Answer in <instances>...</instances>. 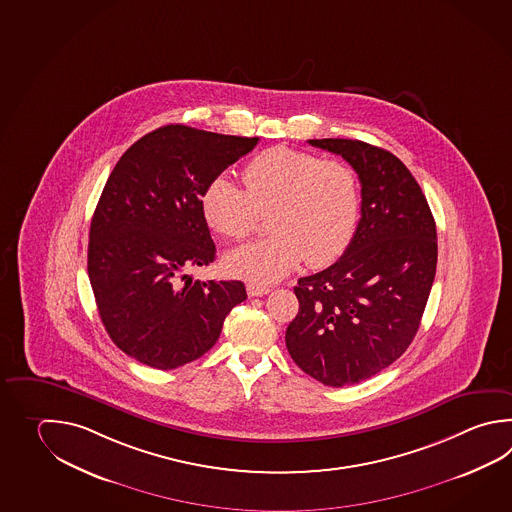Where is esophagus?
I'll return each instance as SVG.
<instances>
[{"mask_svg": "<svg viewBox=\"0 0 512 512\" xmlns=\"http://www.w3.org/2000/svg\"><path fill=\"white\" fill-rule=\"evenodd\" d=\"M246 290H248V295H250V297H262V295H268V293L272 292V288H270V286L255 284V282H250V284L246 286Z\"/></svg>", "mask_w": 512, "mask_h": 512, "instance_id": "esophagus-1", "label": "esophagus"}]
</instances>
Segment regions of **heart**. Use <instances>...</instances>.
Returning a JSON list of instances; mask_svg holds the SVG:
<instances>
[{
	"label": "heart",
	"mask_w": 512,
	"mask_h": 512,
	"mask_svg": "<svg viewBox=\"0 0 512 512\" xmlns=\"http://www.w3.org/2000/svg\"><path fill=\"white\" fill-rule=\"evenodd\" d=\"M244 184L217 175L202 195L209 226L222 237L246 239L270 209L268 237L226 255L230 272L275 282L299 262L324 266L343 255L354 237L359 188L350 166L293 147L264 149L244 167Z\"/></svg>",
	"instance_id": "1"
}]
</instances>
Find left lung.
Instances as JSON below:
<instances>
[{"mask_svg": "<svg viewBox=\"0 0 512 512\" xmlns=\"http://www.w3.org/2000/svg\"><path fill=\"white\" fill-rule=\"evenodd\" d=\"M341 155L361 182V219L343 257L301 277L286 330L295 365L326 386L376 376L416 337L438 264L432 211L407 166L361 140H308Z\"/></svg>", "mask_w": 512, "mask_h": 512, "instance_id": "left-lung-1", "label": "left lung"}]
</instances>
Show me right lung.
<instances>
[{
	"label": "right lung",
	"instance_id": "obj_1",
	"mask_svg": "<svg viewBox=\"0 0 512 512\" xmlns=\"http://www.w3.org/2000/svg\"><path fill=\"white\" fill-rule=\"evenodd\" d=\"M259 138L158 127L116 162L94 209L87 272L105 330L136 361L173 370L217 343L240 281H193L215 259L204 189Z\"/></svg>",
	"mask_w": 512,
	"mask_h": 512
}]
</instances>
